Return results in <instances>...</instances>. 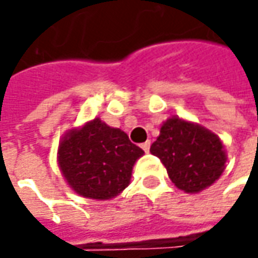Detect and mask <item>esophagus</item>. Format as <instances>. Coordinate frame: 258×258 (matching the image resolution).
Wrapping results in <instances>:
<instances>
[{
    "label": "esophagus",
    "mask_w": 258,
    "mask_h": 258,
    "mask_svg": "<svg viewBox=\"0 0 258 258\" xmlns=\"http://www.w3.org/2000/svg\"><path fill=\"white\" fill-rule=\"evenodd\" d=\"M141 148L144 149L145 152H148V151H149V148H151V142H149V141H146V142H144V144L141 145Z\"/></svg>",
    "instance_id": "1"
}]
</instances>
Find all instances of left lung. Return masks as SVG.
Listing matches in <instances>:
<instances>
[{
    "instance_id": "obj_1",
    "label": "left lung",
    "mask_w": 258,
    "mask_h": 258,
    "mask_svg": "<svg viewBox=\"0 0 258 258\" xmlns=\"http://www.w3.org/2000/svg\"><path fill=\"white\" fill-rule=\"evenodd\" d=\"M179 189L200 192L214 183L225 166V151L217 135L179 117L168 119L151 145Z\"/></svg>"
}]
</instances>
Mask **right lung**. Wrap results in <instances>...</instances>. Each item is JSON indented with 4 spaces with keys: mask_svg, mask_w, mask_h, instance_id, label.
<instances>
[{
    "mask_svg": "<svg viewBox=\"0 0 258 258\" xmlns=\"http://www.w3.org/2000/svg\"><path fill=\"white\" fill-rule=\"evenodd\" d=\"M142 155L120 129L94 119L66 135L58 148V165L76 192L109 200L129 185L132 166Z\"/></svg>",
    "mask_w": 258,
    "mask_h": 258,
    "instance_id": "1",
    "label": "right lung"
}]
</instances>
